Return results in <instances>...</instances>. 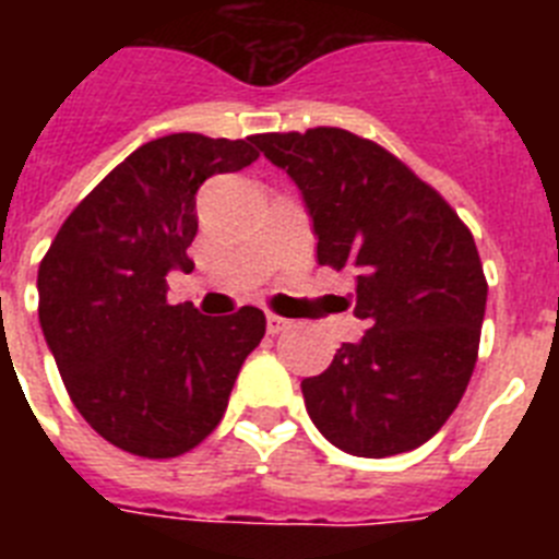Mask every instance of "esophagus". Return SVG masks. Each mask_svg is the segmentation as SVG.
<instances>
[{"instance_id": "34e87169", "label": "esophagus", "mask_w": 559, "mask_h": 559, "mask_svg": "<svg viewBox=\"0 0 559 559\" xmlns=\"http://www.w3.org/2000/svg\"><path fill=\"white\" fill-rule=\"evenodd\" d=\"M290 319H283V316H276V313H269L265 316V328H269V333L271 335H280V333H285V330L290 328Z\"/></svg>"}]
</instances>
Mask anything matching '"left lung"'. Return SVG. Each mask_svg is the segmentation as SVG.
<instances>
[{
	"instance_id": "left-lung-1",
	"label": "left lung",
	"mask_w": 559,
	"mask_h": 559,
	"mask_svg": "<svg viewBox=\"0 0 559 559\" xmlns=\"http://www.w3.org/2000/svg\"><path fill=\"white\" fill-rule=\"evenodd\" d=\"M302 192L319 265L355 274L364 338L302 380L313 426L353 456L419 448L445 426L478 358L487 280L471 229L378 142L344 128L257 133Z\"/></svg>"
}]
</instances>
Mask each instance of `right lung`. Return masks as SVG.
<instances>
[{
    "mask_svg": "<svg viewBox=\"0 0 559 559\" xmlns=\"http://www.w3.org/2000/svg\"><path fill=\"white\" fill-rule=\"evenodd\" d=\"M254 136L170 133L114 167L72 210L38 265V319L69 397L120 451L170 459L221 423L263 310L204 316L167 302V271H190L195 192L257 159Z\"/></svg>",
    "mask_w": 559,
    "mask_h": 559,
    "instance_id": "add662e5",
    "label": "right lung"
}]
</instances>
